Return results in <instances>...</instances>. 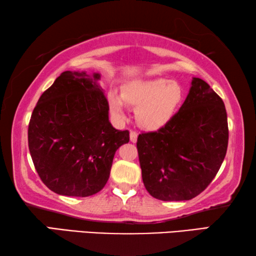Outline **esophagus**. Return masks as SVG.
Returning <instances> with one entry per match:
<instances>
[{
    "label": "esophagus",
    "mask_w": 256,
    "mask_h": 256,
    "mask_svg": "<svg viewBox=\"0 0 256 256\" xmlns=\"http://www.w3.org/2000/svg\"><path fill=\"white\" fill-rule=\"evenodd\" d=\"M129 137H130V142L132 143H136L137 142V137H138V134L136 132H130V135H129Z\"/></svg>",
    "instance_id": "1"
}]
</instances>
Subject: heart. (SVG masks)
<instances>
[{
  "instance_id": "obj_1",
  "label": "heart",
  "mask_w": 256,
  "mask_h": 256,
  "mask_svg": "<svg viewBox=\"0 0 256 256\" xmlns=\"http://www.w3.org/2000/svg\"><path fill=\"white\" fill-rule=\"evenodd\" d=\"M184 90L176 80L166 78L135 79L124 84L121 96L116 92L108 95V110L113 118H127L126 104L136 108L137 122L146 129H158L172 118L182 103Z\"/></svg>"
}]
</instances>
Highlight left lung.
I'll return each mask as SVG.
<instances>
[{"instance_id":"1","label":"left lung","mask_w":256,"mask_h":256,"mask_svg":"<svg viewBox=\"0 0 256 256\" xmlns=\"http://www.w3.org/2000/svg\"><path fill=\"white\" fill-rule=\"evenodd\" d=\"M228 136L224 100L194 77L185 102L164 127L137 138L146 190L166 202L194 198L219 171Z\"/></svg>"}]
</instances>
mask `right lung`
Masks as SVG:
<instances>
[{
    "mask_svg": "<svg viewBox=\"0 0 256 256\" xmlns=\"http://www.w3.org/2000/svg\"><path fill=\"white\" fill-rule=\"evenodd\" d=\"M100 74L64 71L34 108L28 146L37 174L58 195L86 198L106 186L114 154L129 142L113 128Z\"/></svg>",
    "mask_w": 256,
    "mask_h": 256,
    "instance_id": "obj_1",
    "label": "right lung"
}]
</instances>
